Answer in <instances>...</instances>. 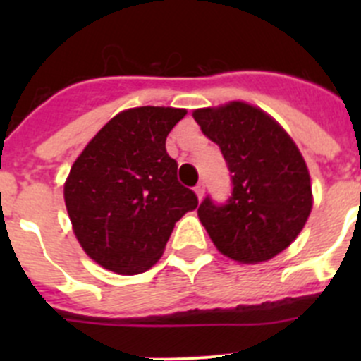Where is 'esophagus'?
I'll return each mask as SVG.
<instances>
[{"mask_svg": "<svg viewBox=\"0 0 361 361\" xmlns=\"http://www.w3.org/2000/svg\"><path fill=\"white\" fill-rule=\"evenodd\" d=\"M194 192H195V195H197L199 201H202V197H204V185H202V183H199L197 187L194 188Z\"/></svg>", "mask_w": 361, "mask_h": 361, "instance_id": "34e87169", "label": "esophagus"}]
</instances>
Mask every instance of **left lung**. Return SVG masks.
<instances>
[{
	"label": "left lung",
	"instance_id": "1",
	"mask_svg": "<svg viewBox=\"0 0 361 361\" xmlns=\"http://www.w3.org/2000/svg\"><path fill=\"white\" fill-rule=\"evenodd\" d=\"M220 147L232 178L221 206L206 197L199 220L225 257L241 264L271 260L295 241L312 207L311 176L297 145L272 116L243 101L194 111Z\"/></svg>",
	"mask_w": 361,
	"mask_h": 361
}]
</instances>
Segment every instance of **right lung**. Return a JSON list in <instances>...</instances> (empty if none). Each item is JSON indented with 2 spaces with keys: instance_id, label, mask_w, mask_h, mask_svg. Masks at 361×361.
I'll return each instance as SVG.
<instances>
[{
  "instance_id": "obj_1",
  "label": "right lung",
  "mask_w": 361,
  "mask_h": 361,
  "mask_svg": "<svg viewBox=\"0 0 361 361\" xmlns=\"http://www.w3.org/2000/svg\"><path fill=\"white\" fill-rule=\"evenodd\" d=\"M187 110L141 106L120 111L71 166L64 201L83 251L108 271L133 276L162 257L174 224L197 207L178 181L166 137Z\"/></svg>"
}]
</instances>
